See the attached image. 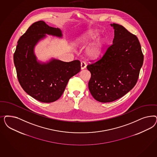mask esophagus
Segmentation results:
<instances>
[{
    "instance_id": "esophagus-1",
    "label": "esophagus",
    "mask_w": 157,
    "mask_h": 157,
    "mask_svg": "<svg viewBox=\"0 0 157 157\" xmlns=\"http://www.w3.org/2000/svg\"><path fill=\"white\" fill-rule=\"evenodd\" d=\"M86 62H81V69L82 70L86 67Z\"/></svg>"
}]
</instances>
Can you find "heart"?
I'll return each mask as SVG.
<instances>
[{
    "instance_id": "heart-1",
    "label": "heart",
    "mask_w": 157,
    "mask_h": 157,
    "mask_svg": "<svg viewBox=\"0 0 157 157\" xmlns=\"http://www.w3.org/2000/svg\"><path fill=\"white\" fill-rule=\"evenodd\" d=\"M99 36V32L96 29H91L84 32L77 39L76 43L77 45H86L95 40ZM105 40L103 38H98L95 42L86 48V55L91 59H95L101 55L105 45Z\"/></svg>"
}]
</instances>
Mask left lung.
Segmentation results:
<instances>
[{
  "instance_id": "8db88e82",
  "label": "left lung",
  "mask_w": 157,
  "mask_h": 157,
  "mask_svg": "<svg viewBox=\"0 0 157 157\" xmlns=\"http://www.w3.org/2000/svg\"><path fill=\"white\" fill-rule=\"evenodd\" d=\"M110 26L114 30L113 44L100 60L86 67L91 74L89 90L95 99L102 103L114 101L131 90L144 58L136 36L119 24Z\"/></svg>"
}]
</instances>
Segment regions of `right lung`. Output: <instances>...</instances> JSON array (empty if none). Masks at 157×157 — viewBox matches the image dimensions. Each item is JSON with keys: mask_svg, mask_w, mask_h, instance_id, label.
I'll list each match as a JSON object with an SVG mask.
<instances>
[{"mask_svg": "<svg viewBox=\"0 0 157 157\" xmlns=\"http://www.w3.org/2000/svg\"><path fill=\"white\" fill-rule=\"evenodd\" d=\"M47 35L62 38V30L43 21L33 23L18 41L14 63L21 86L32 98L43 103L58 100L69 79L81 69L78 60L65 62L51 58L42 62L35 53V47Z\"/></svg>", "mask_w": 157, "mask_h": 157, "instance_id": "1", "label": "right lung"}]
</instances>
